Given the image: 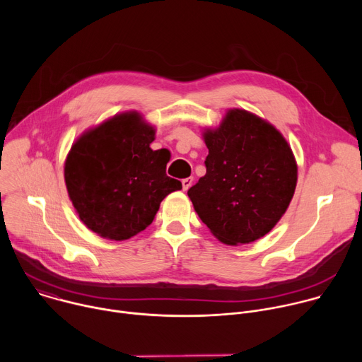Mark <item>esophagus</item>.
<instances>
[{
  "instance_id": "1",
  "label": "esophagus",
  "mask_w": 362,
  "mask_h": 362,
  "mask_svg": "<svg viewBox=\"0 0 362 362\" xmlns=\"http://www.w3.org/2000/svg\"><path fill=\"white\" fill-rule=\"evenodd\" d=\"M192 183H193V177H186V179H183L182 180V186H183V190L186 192L190 186H192Z\"/></svg>"
}]
</instances>
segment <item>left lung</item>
<instances>
[{"label": "left lung", "mask_w": 362, "mask_h": 362, "mask_svg": "<svg viewBox=\"0 0 362 362\" xmlns=\"http://www.w3.org/2000/svg\"><path fill=\"white\" fill-rule=\"evenodd\" d=\"M206 175L187 190L214 236L236 246L269 233L293 197L298 166L281 132L250 112L230 109L204 129Z\"/></svg>", "instance_id": "obj_1"}]
</instances>
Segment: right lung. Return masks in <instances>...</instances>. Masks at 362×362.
Here are the masks:
<instances>
[{
	"label": "right lung",
	"mask_w": 362,
	"mask_h": 362,
	"mask_svg": "<svg viewBox=\"0 0 362 362\" xmlns=\"http://www.w3.org/2000/svg\"><path fill=\"white\" fill-rule=\"evenodd\" d=\"M156 129L139 112L116 115L71 146L64 180L80 221L98 236L126 240L144 230L162 200L182 183L166 175L168 158L151 150Z\"/></svg>",
	"instance_id": "obj_1"
}]
</instances>
